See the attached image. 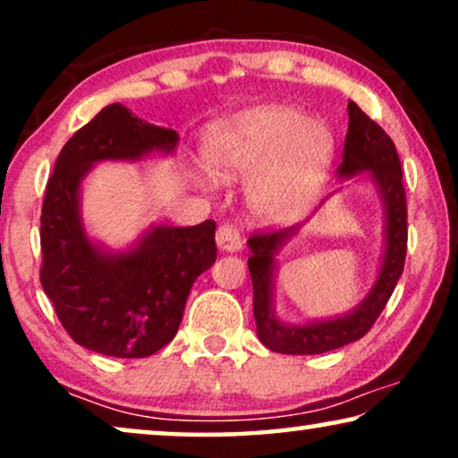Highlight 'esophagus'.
<instances>
[{
    "mask_svg": "<svg viewBox=\"0 0 458 458\" xmlns=\"http://www.w3.org/2000/svg\"><path fill=\"white\" fill-rule=\"evenodd\" d=\"M216 243L218 248L225 250V252H235V250L242 248V233L235 225L223 223L221 227L216 229Z\"/></svg>",
    "mask_w": 458,
    "mask_h": 458,
    "instance_id": "esophagus-1",
    "label": "esophagus"
}]
</instances>
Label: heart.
<instances>
[{"label":"heart","mask_w":458,"mask_h":458,"mask_svg":"<svg viewBox=\"0 0 458 458\" xmlns=\"http://www.w3.org/2000/svg\"><path fill=\"white\" fill-rule=\"evenodd\" d=\"M334 154V135L318 118L290 106H259L215 124L204 158L218 179L250 177L248 202L265 221L298 216L321 185Z\"/></svg>","instance_id":"b5f03b06"}]
</instances>
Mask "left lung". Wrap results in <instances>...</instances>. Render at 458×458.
<instances>
[{"mask_svg":"<svg viewBox=\"0 0 458 458\" xmlns=\"http://www.w3.org/2000/svg\"><path fill=\"white\" fill-rule=\"evenodd\" d=\"M360 171H369L386 199L387 246L377 284L352 315L304 325V327H285L284 323H279L271 312L273 260L275 252L293 233V229H259L250 235L248 246L252 250V256L248 259V268L252 275L256 335L273 352L323 354L360 340L379 318L404 271L409 227H406L403 168H400L396 146L373 118H369L354 102H348V133L337 173L340 177H350Z\"/></svg>","mask_w":458,"mask_h":458,"instance_id":"left-lung-1","label":"left lung"}]
</instances>
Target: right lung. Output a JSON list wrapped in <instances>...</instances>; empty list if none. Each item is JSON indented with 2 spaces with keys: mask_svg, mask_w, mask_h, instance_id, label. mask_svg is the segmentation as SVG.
<instances>
[{
  "mask_svg": "<svg viewBox=\"0 0 458 458\" xmlns=\"http://www.w3.org/2000/svg\"><path fill=\"white\" fill-rule=\"evenodd\" d=\"M179 135L110 104L62 148L41 208V285L79 346L146 359L177 334L198 275L216 260L215 221L158 227L127 254H104L79 218V185L98 160H135L171 149Z\"/></svg>",
  "mask_w": 458,
  "mask_h": 458,
  "instance_id": "1",
  "label": "right lung"
}]
</instances>
